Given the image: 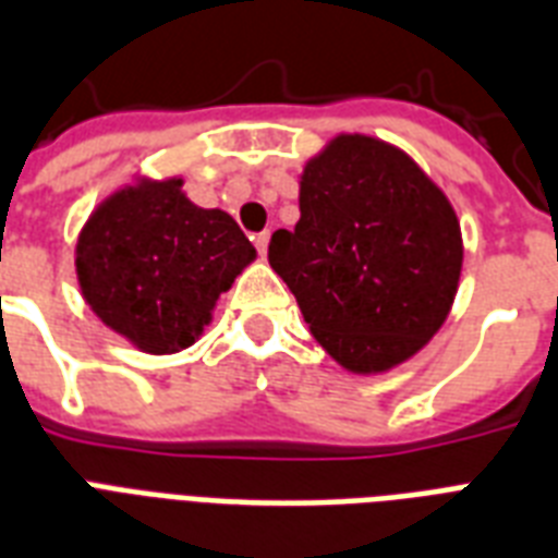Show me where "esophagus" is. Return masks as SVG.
Returning <instances> with one entry per match:
<instances>
[{
    "mask_svg": "<svg viewBox=\"0 0 558 558\" xmlns=\"http://www.w3.org/2000/svg\"><path fill=\"white\" fill-rule=\"evenodd\" d=\"M252 240H254V245H257L260 257H266V248H269V231H263V234H254Z\"/></svg>",
    "mask_w": 558,
    "mask_h": 558,
    "instance_id": "esophagus-1",
    "label": "esophagus"
}]
</instances>
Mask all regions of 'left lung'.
<instances>
[{"instance_id": "1", "label": "left lung", "mask_w": 558, "mask_h": 558, "mask_svg": "<svg viewBox=\"0 0 558 558\" xmlns=\"http://www.w3.org/2000/svg\"><path fill=\"white\" fill-rule=\"evenodd\" d=\"M298 208L269 263L315 341L359 376L414 359L449 318L463 269L442 187L397 144L339 133L301 170Z\"/></svg>"}]
</instances>
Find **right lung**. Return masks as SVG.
<instances>
[{
  "instance_id": "obj_1",
  "label": "right lung",
  "mask_w": 558,
  "mask_h": 558,
  "mask_svg": "<svg viewBox=\"0 0 558 558\" xmlns=\"http://www.w3.org/2000/svg\"><path fill=\"white\" fill-rule=\"evenodd\" d=\"M182 185V177H135L92 210L74 245L83 301L150 356L191 348L257 257L231 214L193 205Z\"/></svg>"
}]
</instances>
